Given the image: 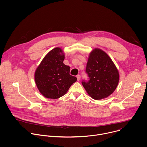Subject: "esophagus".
Returning <instances> with one entry per match:
<instances>
[{"instance_id":"esophagus-1","label":"esophagus","mask_w":147,"mask_h":147,"mask_svg":"<svg viewBox=\"0 0 147 147\" xmlns=\"http://www.w3.org/2000/svg\"><path fill=\"white\" fill-rule=\"evenodd\" d=\"M76 78H77V80H78V81H79V80H80V75H78L76 76Z\"/></svg>"}]
</instances>
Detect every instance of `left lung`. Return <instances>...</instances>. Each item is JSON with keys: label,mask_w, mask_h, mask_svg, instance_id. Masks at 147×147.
Here are the masks:
<instances>
[{"label": "left lung", "mask_w": 147, "mask_h": 147, "mask_svg": "<svg viewBox=\"0 0 147 147\" xmlns=\"http://www.w3.org/2000/svg\"><path fill=\"white\" fill-rule=\"evenodd\" d=\"M86 72L89 80L82 83L88 94L100 100L111 95L119 82V72L110 57L102 50L95 48L90 54Z\"/></svg>", "instance_id": "1"}]
</instances>
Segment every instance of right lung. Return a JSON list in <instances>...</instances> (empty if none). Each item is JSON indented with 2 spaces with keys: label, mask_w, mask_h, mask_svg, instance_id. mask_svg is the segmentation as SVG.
Here are the masks:
<instances>
[{
  "label": "right lung",
  "mask_w": 147,
  "mask_h": 147,
  "mask_svg": "<svg viewBox=\"0 0 147 147\" xmlns=\"http://www.w3.org/2000/svg\"><path fill=\"white\" fill-rule=\"evenodd\" d=\"M65 56L60 48L51 50L37 68L34 79L41 94L50 99H57L65 95L77 80L69 74L70 67L63 63Z\"/></svg>",
  "instance_id": "right-lung-1"
}]
</instances>
